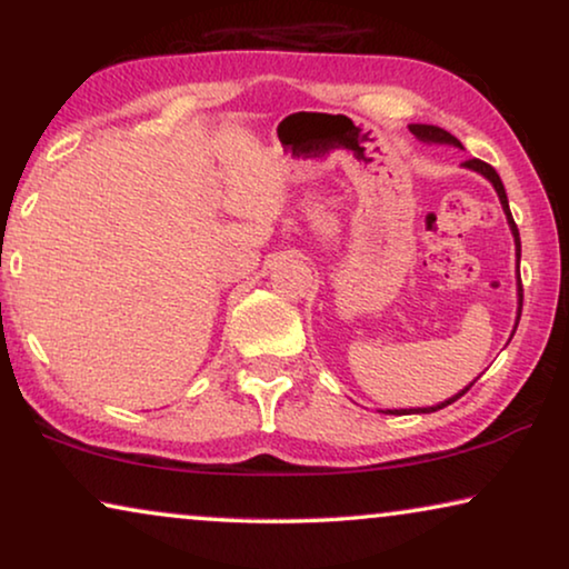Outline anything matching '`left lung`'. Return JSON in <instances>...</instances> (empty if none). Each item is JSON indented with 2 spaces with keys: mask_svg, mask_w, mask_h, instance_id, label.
Instances as JSON below:
<instances>
[{
  "mask_svg": "<svg viewBox=\"0 0 569 569\" xmlns=\"http://www.w3.org/2000/svg\"><path fill=\"white\" fill-rule=\"evenodd\" d=\"M409 131H411V134H415V137L422 139V142H446V144H458V147H461V142H458V139H456L453 134H448L446 129H438V127H427V123H411ZM466 168H473V170H479L481 176H487L489 181H492L495 191H497V197H500V201H502V209H505V214H508V222H510V230H512V236H516V246H518V259H520V236H518V224H516V220H512V214H510V207H508V193H505V186H502V181H500V176H497V170H495L492 166H487L485 160H477V158H473V160H466ZM518 295H520V308H523V287H520ZM518 321H520V310H518ZM471 386H473V383H471ZM471 386H466L461 393L453 396V399H448V401L438 403V407H430V409H417V415H430V411H438V409H442V407H448L450 401L461 399V396H463L466 391H469Z\"/></svg>",
  "mask_w": 569,
  "mask_h": 569,
  "instance_id": "obj_1",
  "label": "left lung"
}]
</instances>
